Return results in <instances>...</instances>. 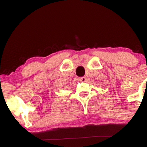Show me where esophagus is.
<instances>
[{"label": "esophagus", "instance_id": "1", "mask_svg": "<svg viewBox=\"0 0 147 147\" xmlns=\"http://www.w3.org/2000/svg\"><path fill=\"white\" fill-rule=\"evenodd\" d=\"M86 77L84 76V77H81V78H79V80L80 82H85L86 81Z\"/></svg>", "mask_w": 147, "mask_h": 147}]
</instances>
